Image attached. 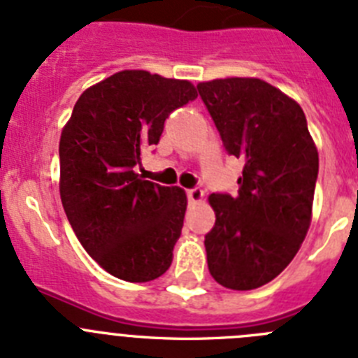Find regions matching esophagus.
<instances>
[{
	"label": "esophagus",
	"instance_id": "obj_1",
	"mask_svg": "<svg viewBox=\"0 0 358 358\" xmlns=\"http://www.w3.org/2000/svg\"><path fill=\"white\" fill-rule=\"evenodd\" d=\"M203 191H201L200 187H194V189H189L187 191V198L189 201H192V203H200L201 200H203Z\"/></svg>",
	"mask_w": 358,
	"mask_h": 358
}]
</instances>
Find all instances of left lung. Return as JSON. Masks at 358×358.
<instances>
[{
    "label": "left lung",
    "mask_w": 358,
    "mask_h": 358,
    "mask_svg": "<svg viewBox=\"0 0 358 358\" xmlns=\"http://www.w3.org/2000/svg\"><path fill=\"white\" fill-rule=\"evenodd\" d=\"M198 92L227 153L245 160L238 196H209L207 265L222 287L254 290L287 268L308 232L319 153L301 106L265 80L214 79Z\"/></svg>",
    "instance_id": "obj_1"
}]
</instances>
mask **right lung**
<instances>
[{"mask_svg": "<svg viewBox=\"0 0 358 358\" xmlns=\"http://www.w3.org/2000/svg\"><path fill=\"white\" fill-rule=\"evenodd\" d=\"M198 97L189 80L124 70L86 90L59 142V192L86 252L115 278L145 282L171 266L187 196L135 173L164 122Z\"/></svg>", "mask_w": 358, "mask_h": 358, "instance_id": "1", "label": "right lung"}]
</instances>
